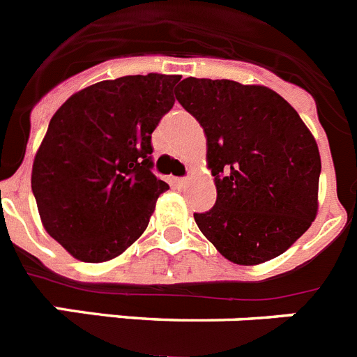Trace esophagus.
<instances>
[{
    "instance_id": "esophagus-1",
    "label": "esophagus",
    "mask_w": 357,
    "mask_h": 357,
    "mask_svg": "<svg viewBox=\"0 0 357 357\" xmlns=\"http://www.w3.org/2000/svg\"><path fill=\"white\" fill-rule=\"evenodd\" d=\"M186 183V178H174V185L176 186H183Z\"/></svg>"
}]
</instances>
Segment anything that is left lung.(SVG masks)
<instances>
[{
  "mask_svg": "<svg viewBox=\"0 0 357 357\" xmlns=\"http://www.w3.org/2000/svg\"><path fill=\"white\" fill-rule=\"evenodd\" d=\"M176 99L206 133L217 201L194 213L229 261L258 265L282 255L319 210L320 153L290 102L263 85L186 78Z\"/></svg>",
  "mask_w": 357,
  "mask_h": 357,
  "instance_id": "obj_1",
  "label": "left lung"
}]
</instances>
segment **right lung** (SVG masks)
I'll use <instances>...</instances> for the list:
<instances>
[{
    "label": "right lung",
    "mask_w": 357,
    "mask_h": 357,
    "mask_svg": "<svg viewBox=\"0 0 357 357\" xmlns=\"http://www.w3.org/2000/svg\"><path fill=\"white\" fill-rule=\"evenodd\" d=\"M181 76L105 79L70 96L50 121L31 169L44 229L79 261L123 255L169 188L153 174L151 133L174 107Z\"/></svg>",
    "instance_id": "add662e5"
}]
</instances>
